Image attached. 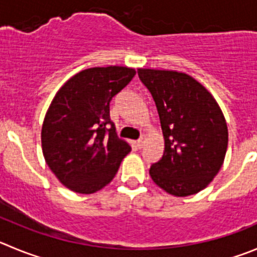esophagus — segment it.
I'll list each match as a JSON object with an SVG mask.
<instances>
[{
  "mask_svg": "<svg viewBox=\"0 0 257 257\" xmlns=\"http://www.w3.org/2000/svg\"><path fill=\"white\" fill-rule=\"evenodd\" d=\"M144 144H145V139L141 138V139H139L138 143H136V145H138L139 149H141V148H143V146H144Z\"/></svg>",
  "mask_w": 257,
  "mask_h": 257,
  "instance_id": "1",
  "label": "esophagus"
}]
</instances>
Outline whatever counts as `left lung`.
<instances>
[{
	"instance_id": "8db88e82",
	"label": "left lung",
	"mask_w": 257,
	"mask_h": 257,
	"mask_svg": "<svg viewBox=\"0 0 257 257\" xmlns=\"http://www.w3.org/2000/svg\"><path fill=\"white\" fill-rule=\"evenodd\" d=\"M155 101L164 154L149 170L156 185L175 197L195 194L223 164L228 130L218 103L198 80L175 70L138 69Z\"/></svg>"
}]
</instances>
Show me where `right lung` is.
Listing matches in <instances>:
<instances>
[{"label": "right lung", "mask_w": 257, "mask_h": 257, "mask_svg": "<svg viewBox=\"0 0 257 257\" xmlns=\"http://www.w3.org/2000/svg\"><path fill=\"white\" fill-rule=\"evenodd\" d=\"M127 67H96L73 75L57 92L41 127L48 167L68 189L92 194L114 178L131 151L109 118V102L135 77Z\"/></svg>", "instance_id": "1"}]
</instances>
